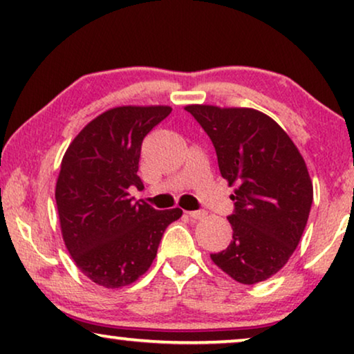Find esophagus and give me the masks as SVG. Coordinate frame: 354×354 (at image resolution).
Instances as JSON below:
<instances>
[{"label":"esophagus","mask_w":354,"mask_h":354,"mask_svg":"<svg viewBox=\"0 0 354 354\" xmlns=\"http://www.w3.org/2000/svg\"><path fill=\"white\" fill-rule=\"evenodd\" d=\"M187 214L190 216V219L200 221V219H203V217H206V211H188Z\"/></svg>","instance_id":"34e87169"}]
</instances>
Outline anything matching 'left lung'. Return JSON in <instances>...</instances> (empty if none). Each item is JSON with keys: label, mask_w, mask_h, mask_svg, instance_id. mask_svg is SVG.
I'll return each instance as SVG.
<instances>
[{"label": "left lung", "mask_w": 354, "mask_h": 354, "mask_svg": "<svg viewBox=\"0 0 354 354\" xmlns=\"http://www.w3.org/2000/svg\"><path fill=\"white\" fill-rule=\"evenodd\" d=\"M188 111L211 138L221 176L236 185L230 245L211 254L236 282L254 285L287 264L313 205L306 164L280 125L256 109L192 104Z\"/></svg>", "instance_id": "obj_1"}]
</instances>
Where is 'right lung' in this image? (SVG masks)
Instances as JSON below:
<instances>
[{"mask_svg":"<svg viewBox=\"0 0 354 354\" xmlns=\"http://www.w3.org/2000/svg\"><path fill=\"white\" fill-rule=\"evenodd\" d=\"M169 106H122L85 125L62 158L56 205L62 239L91 282L119 288L143 275L182 209L135 201L143 138L171 114Z\"/></svg>","mask_w":354,"mask_h":354,"instance_id":"add662e5","label":"right lung"}]
</instances>
